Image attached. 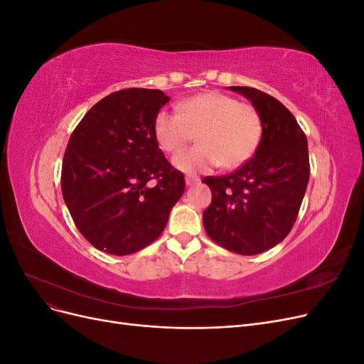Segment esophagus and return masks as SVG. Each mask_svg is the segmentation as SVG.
I'll return each instance as SVG.
<instances>
[{
	"label": "esophagus",
	"mask_w": 364,
	"mask_h": 364,
	"mask_svg": "<svg viewBox=\"0 0 364 364\" xmlns=\"http://www.w3.org/2000/svg\"><path fill=\"white\" fill-rule=\"evenodd\" d=\"M199 178H196V176H186L185 178V182H186V185L188 186H193V185H196V183H199Z\"/></svg>",
	"instance_id": "34e87169"
}]
</instances>
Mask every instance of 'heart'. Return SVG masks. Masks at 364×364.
I'll return each mask as SVG.
<instances>
[{
	"instance_id": "b5f03b06",
	"label": "heart",
	"mask_w": 364,
	"mask_h": 364,
	"mask_svg": "<svg viewBox=\"0 0 364 364\" xmlns=\"http://www.w3.org/2000/svg\"><path fill=\"white\" fill-rule=\"evenodd\" d=\"M196 134L199 146L176 156V168L203 173L222 165L230 170L255 155L262 119L252 103L238 102L235 97L217 91L179 103L178 114L162 109L153 119V135L158 146L170 155L190 144Z\"/></svg>"
}]
</instances>
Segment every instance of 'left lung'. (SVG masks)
Instances as JSON below:
<instances>
[{
	"label": "left lung",
	"instance_id": "1",
	"mask_svg": "<svg viewBox=\"0 0 364 364\" xmlns=\"http://www.w3.org/2000/svg\"><path fill=\"white\" fill-rule=\"evenodd\" d=\"M258 109L262 136L246 164L225 176H206L213 200L203 213L208 237L240 255H257L290 234L310 179L308 142L293 114L277 98L249 86H230Z\"/></svg>",
	"mask_w": 364,
	"mask_h": 364
}]
</instances>
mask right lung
I'll return each instance as SVG.
<instances>
[{
    "instance_id": "obj_1",
    "label": "right lung",
    "mask_w": 364,
    "mask_h": 364,
    "mask_svg": "<svg viewBox=\"0 0 364 364\" xmlns=\"http://www.w3.org/2000/svg\"><path fill=\"white\" fill-rule=\"evenodd\" d=\"M170 98L159 90L109 94L73 130L62 161L63 200L79 232L102 252L130 255L153 243L185 191L164 156L153 119Z\"/></svg>"
}]
</instances>
